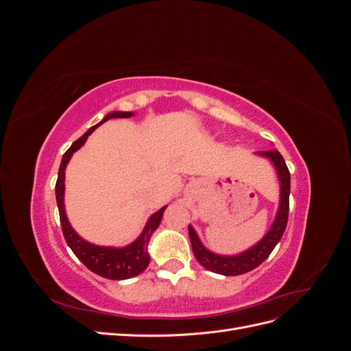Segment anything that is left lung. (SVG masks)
<instances>
[{
	"mask_svg": "<svg viewBox=\"0 0 351 351\" xmlns=\"http://www.w3.org/2000/svg\"><path fill=\"white\" fill-rule=\"evenodd\" d=\"M261 155L268 156L271 161L274 162L275 168H277V173L280 177V183H281V200H280V209L277 218H275V222L272 224L271 230L267 236H265L256 246H253L250 250L244 252L241 254H237V256H219V254L210 253L206 250L202 243L199 241L195 230L189 226V237L190 243H192V249L195 258L197 262L202 265V267L206 268L208 271L217 272L221 275H228V277H232V275H241L246 274L267 259L274 247L277 246V243L281 240L285 227H287V221H289V208H290V171L285 165V161L282 155L278 151H268V152H261Z\"/></svg>",
	"mask_w": 351,
	"mask_h": 351,
	"instance_id": "obj_1",
	"label": "left lung"
}]
</instances>
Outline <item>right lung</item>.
I'll list each match as a JSON object with an SVG mask.
<instances>
[{
	"label": "right lung",
	"instance_id": "obj_1",
	"mask_svg": "<svg viewBox=\"0 0 351 351\" xmlns=\"http://www.w3.org/2000/svg\"><path fill=\"white\" fill-rule=\"evenodd\" d=\"M132 115H133L132 112L108 114L99 124L90 127L86 133H84L82 137H79V139L69 147L67 152L62 155L61 165L58 169V178L56 183V197H57V205L60 212L61 230L69 244V247L73 250L74 254H76L77 259L84 265V267L108 280H127V278L136 277V275H139L146 269V267L149 265V261H151L149 253H147V244H149L151 236L158 228L159 222H161L162 214L167 206L161 208L158 212H155L154 215H151L143 232L139 236V239L130 244V246L123 247V249L95 246V244H90L88 241H84L83 239H80L70 227L67 221L66 212H64V204H62V197H64V169L73 152H76L79 147L86 142L88 136L97 129L98 125H101L102 123H105L110 119H129Z\"/></svg>",
	"mask_w": 351,
	"mask_h": 351
}]
</instances>
